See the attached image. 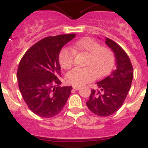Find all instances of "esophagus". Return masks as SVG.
<instances>
[{"label":"esophagus","instance_id":"obj_1","mask_svg":"<svg viewBox=\"0 0 148 148\" xmlns=\"http://www.w3.org/2000/svg\"><path fill=\"white\" fill-rule=\"evenodd\" d=\"M73 88L75 89V90H80V89H81V87H79V86H73Z\"/></svg>","mask_w":148,"mask_h":148}]
</instances>
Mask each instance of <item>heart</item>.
I'll return each instance as SVG.
<instances>
[{"instance_id": "1", "label": "heart", "mask_w": 148, "mask_h": 148, "mask_svg": "<svg viewBox=\"0 0 148 148\" xmlns=\"http://www.w3.org/2000/svg\"><path fill=\"white\" fill-rule=\"evenodd\" d=\"M74 52H83L88 54L84 63L86 67L74 68L66 75L67 83L74 86H82L95 77L105 76L112 69L114 55L110 49L103 47L100 43L92 38H84L73 45ZM74 52L64 48L59 53V63L64 69H70L74 64Z\"/></svg>"}]
</instances>
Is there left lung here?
Here are the masks:
<instances>
[{"mask_svg":"<svg viewBox=\"0 0 148 148\" xmlns=\"http://www.w3.org/2000/svg\"><path fill=\"white\" fill-rule=\"evenodd\" d=\"M105 44L114 53L116 68L109 76L96 83L97 89L91 90L87 102L89 110L101 117H108L119 110L130 90L134 76L132 64L125 51L108 38Z\"/></svg>","mask_w":148,"mask_h":148,"instance_id":"obj_1","label":"left lung"}]
</instances>
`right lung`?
Returning <instances> with one entry per match:
<instances>
[{"instance_id":"obj_1","label":"right lung","mask_w":148,"mask_h":148,"mask_svg":"<svg viewBox=\"0 0 148 148\" xmlns=\"http://www.w3.org/2000/svg\"><path fill=\"white\" fill-rule=\"evenodd\" d=\"M75 36L71 34L44 38L30 47L20 61L17 74L20 91L29 109L40 117L58 114L71 92V86H59V53Z\"/></svg>"}]
</instances>
